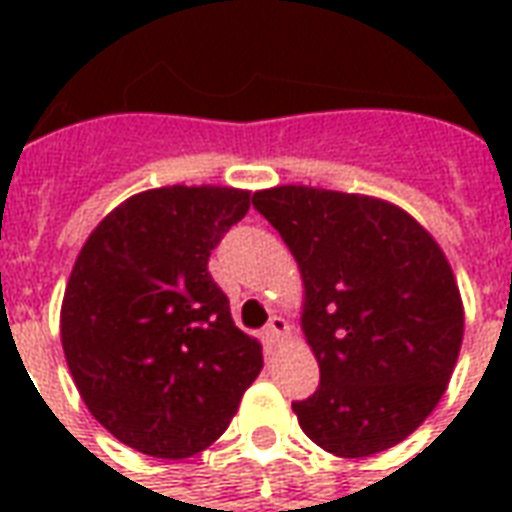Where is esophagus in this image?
Here are the masks:
<instances>
[{
	"label": "esophagus",
	"instance_id": "1",
	"mask_svg": "<svg viewBox=\"0 0 512 512\" xmlns=\"http://www.w3.org/2000/svg\"><path fill=\"white\" fill-rule=\"evenodd\" d=\"M290 332V323L282 318V315H274L266 326V343L277 345L279 340H285V334Z\"/></svg>",
	"mask_w": 512,
	"mask_h": 512
}]
</instances>
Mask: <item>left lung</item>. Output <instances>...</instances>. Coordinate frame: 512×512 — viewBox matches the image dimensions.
Wrapping results in <instances>:
<instances>
[{
	"label": "left lung",
	"mask_w": 512,
	"mask_h": 512,
	"mask_svg": "<svg viewBox=\"0 0 512 512\" xmlns=\"http://www.w3.org/2000/svg\"><path fill=\"white\" fill-rule=\"evenodd\" d=\"M252 205L304 282L301 329L321 384L293 403L301 430L340 458L400 444L436 408L461 351V290L441 246L367 194L274 186Z\"/></svg>",
	"instance_id": "1"
}]
</instances>
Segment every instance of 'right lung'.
I'll list each match as a JSON object with an SVG mask.
<instances>
[{"instance_id": "obj_1", "label": "right lung", "mask_w": 512, "mask_h": 512, "mask_svg": "<svg viewBox=\"0 0 512 512\" xmlns=\"http://www.w3.org/2000/svg\"><path fill=\"white\" fill-rule=\"evenodd\" d=\"M252 191L161 186L106 213L73 263L60 337L73 384L117 441L191 458L222 436L263 370L208 274Z\"/></svg>"}]
</instances>
